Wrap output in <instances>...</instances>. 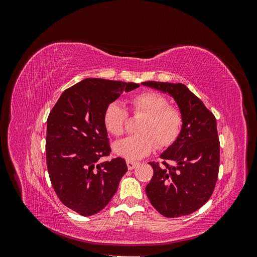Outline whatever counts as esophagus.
Here are the masks:
<instances>
[{"label": "esophagus", "instance_id": "34e87169", "mask_svg": "<svg viewBox=\"0 0 257 257\" xmlns=\"http://www.w3.org/2000/svg\"><path fill=\"white\" fill-rule=\"evenodd\" d=\"M126 165H127V168H128L130 170H132V169H134L136 166H138V163H136V162H131V161H126Z\"/></svg>", "mask_w": 257, "mask_h": 257}]
</instances>
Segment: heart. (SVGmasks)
Returning <instances> with one entry per match:
<instances>
[{
	"instance_id": "1",
	"label": "heart",
	"mask_w": 257,
	"mask_h": 257,
	"mask_svg": "<svg viewBox=\"0 0 257 257\" xmlns=\"http://www.w3.org/2000/svg\"><path fill=\"white\" fill-rule=\"evenodd\" d=\"M130 104L135 112L145 113L138 125L139 134L116 142L113 151L116 155L131 162H137L148 157L157 148L172 145L182 128V114L170 107L168 99L154 91H146L134 95ZM127 111L120 103L111 102L105 108L103 123L108 133L121 136L125 131Z\"/></svg>"
}]
</instances>
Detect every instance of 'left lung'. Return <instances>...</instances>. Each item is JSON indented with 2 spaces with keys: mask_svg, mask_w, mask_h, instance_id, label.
Instances as JSON below:
<instances>
[{
  "mask_svg": "<svg viewBox=\"0 0 257 257\" xmlns=\"http://www.w3.org/2000/svg\"><path fill=\"white\" fill-rule=\"evenodd\" d=\"M142 84L168 93L183 119L178 138L160 155L163 165L150 162L153 177L146 186V194L162 215L191 214L207 203L217 180L220 142L216 120L183 83L146 81Z\"/></svg>",
  "mask_w": 257,
  "mask_h": 257,
  "instance_id": "1",
  "label": "left lung"
}]
</instances>
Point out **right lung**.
<instances>
[{"instance_id": "add662e5", "label": "right lung", "mask_w": 257, "mask_h": 257, "mask_svg": "<svg viewBox=\"0 0 257 257\" xmlns=\"http://www.w3.org/2000/svg\"><path fill=\"white\" fill-rule=\"evenodd\" d=\"M138 83L87 78L66 89L47 119L46 159L60 200L83 216L109 203L127 172L121 158L99 163L111 149L103 123L106 106Z\"/></svg>"}]
</instances>
